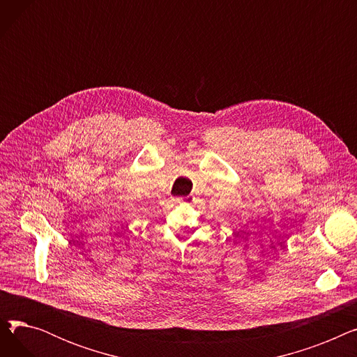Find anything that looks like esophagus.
<instances>
[{
  "label": "esophagus",
  "mask_w": 357,
  "mask_h": 357,
  "mask_svg": "<svg viewBox=\"0 0 357 357\" xmlns=\"http://www.w3.org/2000/svg\"><path fill=\"white\" fill-rule=\"evenodd\" d=\"M192 199H194V197H192V195H185V197L179 198V201H182V202H191Z\"/></svg>",
  "instance_id": "1"
}]
</instances>
